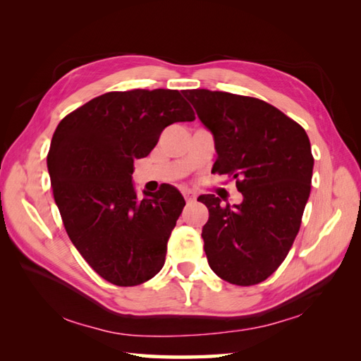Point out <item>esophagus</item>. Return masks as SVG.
<instances>
[{"mask_svg": "<svg viewBox=\"0 0 361 361\" xmlns=\"http://www.w3.org/2000/svg\"><path fill=\"white\" fill-rule=\"evenodd\" d=\"M183 197L186 198V202L188 203H192V202H195V194L194 192H190V190H183Z\"/></svg>", "mask_w": 361, "mask_h": 361, "instance_id": "34e87169", "label": "esophagus"}]
</instances>
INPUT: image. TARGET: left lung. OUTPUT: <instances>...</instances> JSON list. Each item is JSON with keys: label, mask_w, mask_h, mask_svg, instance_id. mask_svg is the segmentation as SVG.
Returning a JSON list of instances; mask_svg holds the SVG:
<instances>
[{"label": "left lung", "mask_w": 361, "mask_h": 361, "mask_svg": "<svg viewBox=\"0 0 361 361\" xmlns=\"http://www.w3.org/2000/svg\"><path fill=\"white\" fill-rule=\"evenodd\" d=\"M216 144L214 173L229 175L240 204L208 194L202 237L208 264L219 278L255 286L287 257L310 195L313 157L305 130L260 99L209 90H185Z\"/></svg>", "instance_id": "8db88e82"}]
</instances>
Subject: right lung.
<instances>
[{
  "mask_svg": "<svg viewBox=\"0 0 361 361\" xmlns=\"http://www.w3.org/2000/svg\"><path fill=\"white\" fill-rule=\"evenodd\" d=\"M194 119L176 90L111 91L68 114L54 132L48 171L65 229L114 286H140L163 268L186 204L171 185L137 198L133 161L149 155L167 126Z\"/></svg>",
  "mask_w": 361,
  "mask_h": 361,
  "instance_id": "right-lung-1",
  "label": "right lung"
}]
</instances>
